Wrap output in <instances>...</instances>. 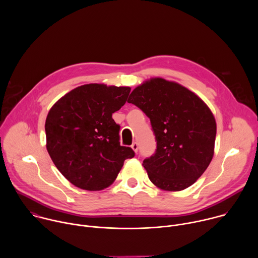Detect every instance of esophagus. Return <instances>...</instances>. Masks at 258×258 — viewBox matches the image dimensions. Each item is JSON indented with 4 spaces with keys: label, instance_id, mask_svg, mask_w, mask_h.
I'll use <instances>...</instances> for the list:
<instances>
[{
    "label": "esophagus",
    "instance_id": "34e87169",
    "mask_svg": "<svg viewBox=\"0 0 258 258\" xmlns=\"http://www.w3.org/2000/svg\"><path fill=\"white\" fill-rule=\"evenodd\" d=\"M131 147H132V149H133V150H134V151H135L136 153L138 152V149H139V146H138V143H136V142H135V143H133Z\"/></svg>",
    "mask_w": 258,
    "mask_h": 258
}]
</instances>
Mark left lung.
<instances>
[{
    "label": "left lung",
    "instance_id": "left-lung-1",
    "mask_svg": "<svg viewBox=\"0 0 258 258\" xmlns=\"http://www.w3.org/2000/svg\"><path fill=\"white\" fill-rule=\"evenodd\" d=\"M127 102L150 118L157 140L155 154L143 161L153 185L169 192L192 186L214 154L216 122L207 104L186 87L162 78L143 82Z\"/></svg>",
    "mask_w": 258,
    "mask_h": 258
}]
</instances>
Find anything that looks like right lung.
I'll list each match as a JSON object with an SVG mask.
<instances>
[{
  "mask_svg": "<svg viewBox=\"0 0 258 258\" xmlns=\"http://www.w3.org/2000/svg\"><path fill=\"white\" fill-rule=\"evenodd\" d=\"M130 87L88 84L71 90L50 109L46 147L58 170L76 187L101 191L111 186L123 162L133 158L120 146L112 114L126 102Z\"/></svg>",
  "mask_w": 258,
  "mask_h": 258,
  "instance_id": "right-lung-1",
  "label": "right lung"
}]
</instances>
